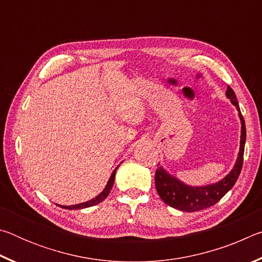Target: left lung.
<instances>
[{
	"mask_svg": "<svg viewBox=\"0 0 262 262\" xmlns=\"http://www.w3.org/2000/svg\"><path fill=\"white\" fill-rule=\"evenodd\" d=\"M231 103L236 106L239 112V118L242 121V135H241V149H239L237 162L234 164L231 172L220 180L219 183L202 186V187H193L184 184L183 181L177 179L176 177L164 170L163 166H158L155 173V186L158 195L166 205L176 208L181 211H199L206 208L214 206L222 198L227 194L236 184L239 174H241L243 162H244V149H245L246 141V127L245 121L239 108L237 97L234 91L228 85V90L225 92Z\"/></svg>",
	"mask_w": 262,
	"mask_h": 262,
	"instance_id": "1",
	"label": "left lung"
}]
</instances>
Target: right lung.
<instances>
[{"instance_id": "right-lung-1", "label": "right lung", "mask_w": 262, "mask_h": 262, "mask_svg": "<svg viewBox=\"0 0 262 262\" xmlns=\"http://www.w3.org/2000/svg\"><path fill=\"white\" fill-rule=\"evenodd\" d=\"M115 172H117V168L113 171L112 176H111V178L108 179V183L107 185H106V187L104 188L103 192H101L99 195H97L96 198L91 199L90 201H86V202H83V203H78V205H74V206H60L57 205L61 208H64V209H83V208H89V207H92V206H96L98 205V203H100L101 201H104L106 198L108 196V194L111 192V188L113 187V184H114V178H115Z\"/></svg>"}]
</instances>
